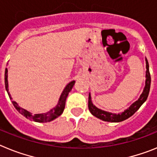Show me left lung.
Segmentation results:
<instances>
[{
	"mask_svg": "<svg viewBox=\"0 0 157 157\" xmlns=\"http://www.w3.org/2000/svg\"><path fill=\"white\" fill-rule=\"evenodd\" d=\"M146 81H145V87L144 89L143 93L141 94V95L140 96L139 99L137 101H135L134 104H133L128 109H127L126 111L121 113V114H112L110 112H105L103 110H101V109H98L97 107L94 106L93 105L92 101H91V98L90 94H89V101H88V107L89 110L90 111V112L92 113V115H94V116H96L97 118L100 119V120H102L104 121L107 122H113V123H116V122H121L123 120H127L129 117H130L131 116L135 113L139 109L140 107L141 106V105L146 101L148 96H149V90H150V84H151V77H150V73H149V63L147 61L146 59Z\"/></svg>",
	"mask_w": 157,
	"mask_h": 157,
	"instance_id": "obj_1",
	"label": "left lung"
}]
</instances>
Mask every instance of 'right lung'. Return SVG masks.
<instances>
[{"mask_svg":"<svg viewBox=\"0 0 157 157\" xmlns=\"http://www.w3.org/2000/svg\"><path fill=\"white\" fill-rule=\"evenodd\" d=\"M5 89H6L7 92H8V96L10 99H12L11 98V95L8 93V69H5ZM75 85V81L71 82L69 84L67 85V86L65 87V89L63 90V93H62L60 98H59V102H58L57 105H56L55 108L50 110L47 113H43V114H35L32 115L30 112H29L28 111L25 110V109H22L18 105V104L16 103V101H12V104H13L14 107L16 108V110L22 114L23 116H24L25 117L29 119V120H31L34 122H37V123H47V122H50L52 120H55L56 118H57L58 116H59L60 115L63 113V109L65 108V102H66L67 97L68 95L69 92L71 90L72 87Z\"/></svg>","mask_w":157,"mask_h":157,"instance_id":"obj_1","label":"right lung"}]
</instances>
